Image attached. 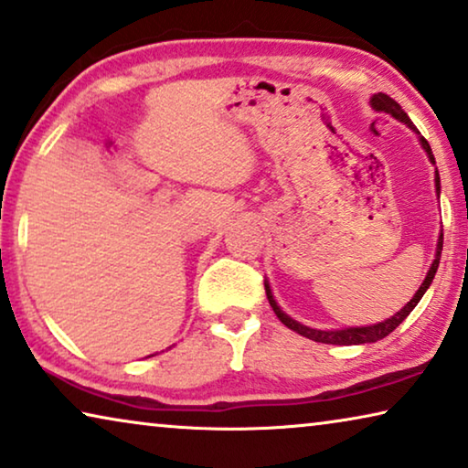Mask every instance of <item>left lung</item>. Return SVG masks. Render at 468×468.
I'll return each instance as SVG.
<instances>
[{
  "mask_svg": "<svg viewBox=\"0 0 468 468\" xmlns=\"http://www.w3.org/2000/svg\"><path fill=\"white\" fill-rule=\"evenodd\" d=\"M369 103H371V107H374L376 112L390 113L392 118H397L399 122H403V124H408V126L411 128V131L418 133V128L414 126V122L410 120L408 113H405V112L401 110V105H399L395 99H390L388 94L378 92V94H374V97H371ZM418 134H420V133H418ZM420 145L424 147V152H426V155H429V160L432 162V165H435V155H432V152H431L429 141H426L424 137H420ZM435 187H437V196H439V189H441V184H439V173H437V171H435ZM441 250H443V234H439L435 261L431 263L429 274H426L424 282L420 284V289L416 291V295L411 297V300H410L408 303H405V306H403L401 310H399V313H397L395 316L386 318V321H382V323L367 324V327H348V329H329V331L310 329V327H306V324L297 323V321H293V318L282 313V310L279 308V303H276V300H274L272 291H270V284H268V282H266V295H268L270 306H272V310H274V314L279 316V321H281L282 324H287L289 329H293L295 334L308 337V340L321 342V344H335V346H352V344L378 342V340H382V337H386L388 334H392V331H395V329L399 327V324H401V323L405 321V318H408V314L411 313V310H414V308L418 306V302L422 300V295L426 293V289L431 287L432 279H435V272H437V268H439V260H441Z\"/></svg>",
  "mask_w": 468,
  "mask_h": 468,
  "instance_id": "8db88e82",
  "label": "left lung"
}]
</instances>
